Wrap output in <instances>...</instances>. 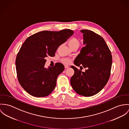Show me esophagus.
Returning a JSON list of instances; mask_svg holds the SVG:
<instances>
[{"label":"esophagus","instance_id":"esophagus-1","mask_svg":"<svg viewBox=\"0 0 129 129\" xmlns=\"http://www.w3.org/2000/svg\"><path fill=\"white\" fill-rule=\"evenodd\" d=\"M65 68L66 69L68 68H69V66L67 65H65Z\"/></svg>","mask_w":129,"mask_h":129}]
</instances>
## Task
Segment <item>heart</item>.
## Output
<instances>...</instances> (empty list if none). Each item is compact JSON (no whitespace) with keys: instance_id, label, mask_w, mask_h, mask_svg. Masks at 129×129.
Wrapping results in <instances>:
<instances>
[{"instance_id":"obj_1","label":"heart","mask_w":129,"mask_h":129,"mask_svg":"<svg viewBox=\"0 0 129 129\" xmlns=\"http://www.w3.org/2000/svg\"><path fill=\"white\" fill-rule=\"evenodd\" d=\"M68 44L71 48H73L76 46H79L80 42L76 38H72L68 42ZM62 62L66 64H69L71 62V60L69 58H66L62 59Z\"/></svg>"}]
</instances>
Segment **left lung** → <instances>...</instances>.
<instances>
[{
  "label": "left lung",
  "instance_id": "left-lung-1",
  "mask_svg": "<svg viewBox=\"0 0 129 129\" xmlns=\"http://www.w3.org/2000/svg\"><path fill=\"white\" fill-rule=\"evenodd\" d=\"M83 44L85 45L76 57L74 63L86 68L85 72L71 66L74 74L70 80L74 90L79 94L91 96L98 93L107 84L112 65L111 52L104 40L100 35L87 29H83ZM83 68V67H82Z\"/></svg>",
  "mask_w": 129,
  "mask_h": 129
}]
</instances>
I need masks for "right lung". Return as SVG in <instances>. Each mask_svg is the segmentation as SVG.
<instances>
[{"label":"right lung","instance_id":"1","mask_svg":"<svg viewBox=\"0 0 129 129\" xmlns=\"http://www.w3.org/2000/svg\"><path fill=\"white\" fill-rule=\"evenodd\" d=\"M73 34L70 29L44 30L30 36L23 43L16 57V68L20 84L30 95L45 97L53 91L58 76L65 67L57 63L45 68V58L55 56L58 47Z\"/></svg>","mask_w":129,"mask_h":129}]
</instances>
